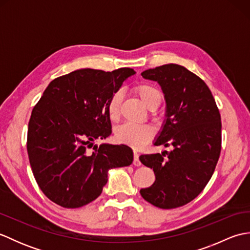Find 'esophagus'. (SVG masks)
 Returning <instances> with one entry per match:
<instances>
[{
	"instance_id": "obj_1",
	"label": "esophagus",
	"mask_w": 250,
	"mask_h": 250,
	"mask_svg": "<svg viewBox=\"0 0 250 250\" xmlns=\"http://www.w3.org/2000/svg\"><path fill=\"white\" fill-rule=\"evenodd\" d=\"M133 164L135 167H140L141 166V161L139 159V153H137V151L134 150V159H133Z\"/></svg>"
}]
</instances>
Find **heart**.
<instances>
[{"label":"heart","instance_id":"b5f03b06","mask_svg":"<svg viewBox=\"0 0 250 250\" xmlns=\"http://www.w3.org/2000/svg\"><path fill=\"white\" fill-rule=\"evenodd\" d=\"M135 93L139 95L148 108L157 107L161 103L162 93L156 86L151 83H140L134 87ZM122 100L121 90H117L107 102V114L110 120H116L119 116V107ZM153 135V130L148 125H135L131 122L117 126L115 130V139L122 144L131 147L140 148L149 141Z\"/></svg>","mask_w":250,"mask_h":250}]
</instances>
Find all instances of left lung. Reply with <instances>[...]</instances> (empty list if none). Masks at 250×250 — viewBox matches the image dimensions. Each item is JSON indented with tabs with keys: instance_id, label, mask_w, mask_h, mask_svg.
<instances>
[{
	"instance_id": "left-lung-1",
	"label": "left lung",
	"mask_w": 250,
	"mask_h": 250,
	"mask_svg": "<svg viewBox=\"0 0 250 250\" xmlns=\"http://www.w3.org/2000/svg\"><path fill=\"white\" fill-rule=\"evenodd\" d=\"M142 76L158 82L167 103V119L156 146L172 151L140 156L156 180L141 195L163 209L186 205L198 196L210 177L221 151V118L209 88L178 64L149 68Z\"/></svg>"
}]
</instances>
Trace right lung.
Listing matches in <instances>:
<instances>
[{"instance_id":"obj_1","label":"right lung","mask_w":250,"mask_h":250,"mask_svg":"<svg viewBox=\"0 0 250 250\" xmlns=\"http://www.w3.org/2000/svg\"><path fill=\"white\" fill-rule=\"evenodd\" d=\"M135 74L82 68L54 79L32 110L28 128L29 160L44 194L65 208L87 205L102 193L108 169L128 167L133 151L125 145L93 142L111 133L107 102Z\"/></svg>"}]
</instances>
